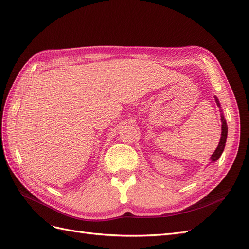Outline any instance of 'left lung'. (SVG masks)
Wrapping results in <instances>:
<instances>
[{
  "label": "left lung",
  "mask_w": 249,
  "mask_h": 249,
  "mask_svg": "<svg viewBox=\"0 0 249 249\" xmlns=\"http://www.w3.org/2000/svg\"><path fill=\"white\" fill-rule=\"evenodd\" d=\"M216 100V103L218 105V107H220V104H219V101L217 100V97H215ZM221 123H222V125H221V138H220V141H219V144H218L217 148L215 152L213 153L212 157H211V161L212 162H216L218 159H219L220 156L222 155L223 153V149H224V146H225V142H227V138H228V125H227V122H225L224 119V116L221 113Z\"/></svg>",
  "instance_id": "8db88e82"
}]
</instances>
